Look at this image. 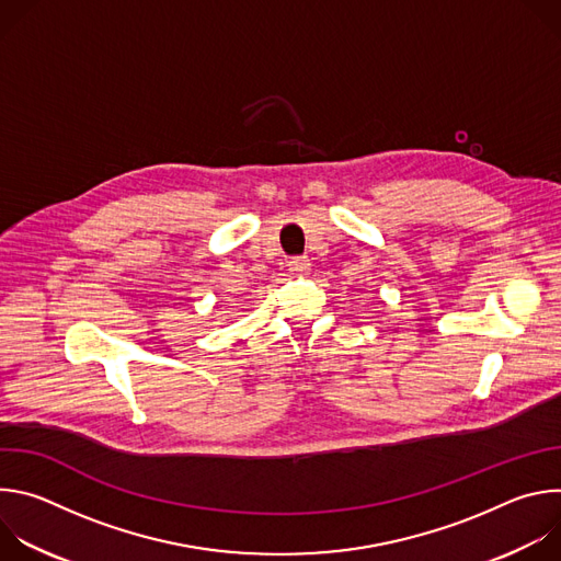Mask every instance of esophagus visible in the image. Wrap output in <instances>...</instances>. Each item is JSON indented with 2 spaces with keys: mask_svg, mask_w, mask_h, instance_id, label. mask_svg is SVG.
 <instances>
[{
  "mask_svg": "<svg viewBox=\"0 0 561 561\" xmlns=\"http://www.w3.org/2000/svg\"><path fill=\"white\" fill-rule=\"evenodd\" d=\"M288 271H290L293 275H306V273L310 271V260H308V257H304V255H299V257H290V262H288Z\"/></svg>",
  "mask_w": 561,
  "mask_h": 561,
  "instance_id": "34e87169",
  "label": "esophagus"
}]
</instances>
